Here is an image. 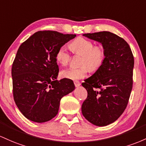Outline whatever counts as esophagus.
Wrapping results in <instances>:
<instances>
[{
  "mask_svg": "<svg viewBox=\"0 0 146 146\" xmlns=\"http://www.w3.org/2000/svg\"><path fill=\"white\" fill-rule=\"evenodd\" d=\"M74 86L76 87H78V86H81V83H80V82L78 81H74Z\"/></svg>",
  "mask_w": 146,
  "mask_h": 146,
  "instance_id": "34e87169",
  "label": "esophagus"
}]
</instances>
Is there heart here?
Returning <instances> with one entry per match:
<instances>
[{
  "instance_id": "obj_1",
  "label": "heart",
  "mask_w": 146,
  "mask_h": 146,
  "mask_svg": "<svg viewBox=\"0 0 146 146\" xmlns=\"http://www.w3.org/2000/svg\"><path fill=\"white\" fill-rule=\"evenodd\" d=\"M72 50L82 55L79 68L71 67L62 70V77L70 80H78L86 77L90 70L92 71L97 70L102 65L105 59L106 53L104 47L94 46L90 40L83 37L77 38L71 43ZM70 54L66 45H62L58 48L56 54V60L62 65H66L70 61Z\"/></svg>"
}]
</instances>
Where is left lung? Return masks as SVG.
Returning a JSON list of instances; mask_svg holds the SVG:
<instances>
[{
	"instance_id": "left-lung-1",
	"label": "left lung",
	"mask_w": 146,
	"mask_h": 146,
	"mask_svg": "<svg viewBox=\"0 0 146 146\" xmlns=\"http://www.w3.org/2000/svg\"><path fill=\"white\" fill-rule=\"evenodd\" d=\"M83 36L100 42L106 53L102 65L82 83L88 92L82 114L93 125L102 127L117 120L126 108L133 83L134 57L127 42L112 32Z\"/></svg>"
}]
</instances>
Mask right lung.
I'll return each mask as SVG.
<instances>
[{
  "mask_svg": "<svg viewBox=\"0 0 146 146\" xmlns=\"http://www.w3.org/2000/svg\"><path fill=\"white\" fill-rule=\"evenodd\" d=\"M76 36L39 31L19 47L11 68L13 94L19 110L29 120H51L58 114L61 98L74 90L72 80H57L56 54L60 46Z\"/></svg>",
  "mask_w": 146,
  "mask_h": 146,
  "instance_id": "right-lung-1",
  "label": "right lung"
}]
</instances>
